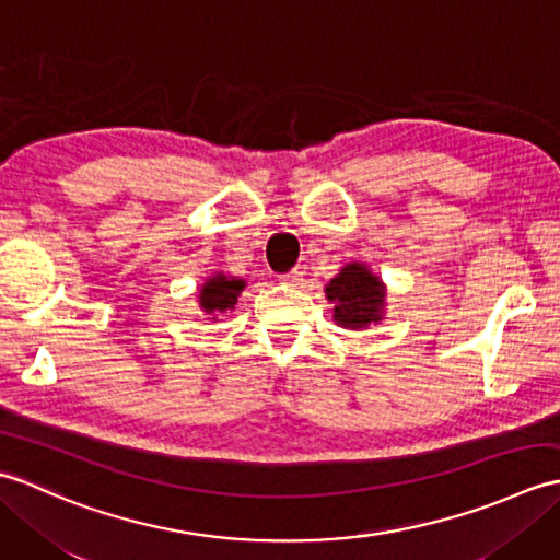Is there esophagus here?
Returning a JSON list of instances; mask_svg holds the SVG:
<instances>
[{
	"label": "esophagus",
	"instance_id": "obj_1",
	"mask_svg": "<svg viewBox=\"0 0 560 560\" xmlns=\"http://www.w3.org/2000/svg\"><path fill=\"white\" fill-rule=\"evenodd\" d=\"M279 281L283 283V287H301L303 271H301V269H291V271H287V273H281Z\"/></svg>",
	"mask_w": 560,
	"mask_h": 560
}]
</instances>
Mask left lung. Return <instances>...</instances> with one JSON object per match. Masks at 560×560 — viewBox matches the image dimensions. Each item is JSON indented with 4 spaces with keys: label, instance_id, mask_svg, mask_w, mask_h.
<instances>
[{
    "label": "left lung",
    "instance_id": "left-lung-1",
    "mask_svg": "<svg viewBox=\"0 0 560 560\" xmlns=\"http://www.w3.org/2000/svg\"><path fill=\"white\" fill-rule=\"evenodd\" d=\"M325 295L335 303L331 319L343 329H368L383 323L387 287L363 261H347L325 287Z\"/></svg>",
    "mask_w": 560,
    "mask_h": 560
}]
</instances>
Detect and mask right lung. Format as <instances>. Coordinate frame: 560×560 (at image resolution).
<instances>
[{"label":"right lung","instance_id":"add662e5","mask_svg":"<svg viewBox=\"0 0 560 560\" xmlns=\"http://www.w3.org/2000/svg\"><path fill=\"white\" fill-rule=\"evenodd\" d=\"M247 287V281L241 277H229L223 271H213L209 279H205V283L199 287V311L205 313L211 323H217L221 315H229L235 311L237 295L243 293V289Z\"/></svg>","mask_w":560,"mask_h":560}]
</instances>
